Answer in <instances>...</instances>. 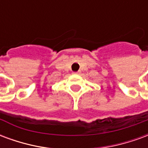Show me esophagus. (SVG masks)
<instances>
[{"mask_svg":"<svg viewBox=\"0 0 148 148\" xmlns=\"http://www.w3.org/2000/svg\"><path fill=\"white\" fill-rule=\"evenodd\" d=\"M73 74H80V72L78 71V72H73Z\"/></svg>","mask_w":148,"mask_h":148,"instance_id":"esophagus-1","label":"esophagus"}]
</instances>
